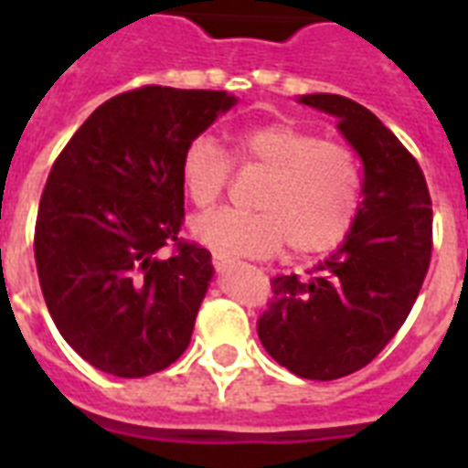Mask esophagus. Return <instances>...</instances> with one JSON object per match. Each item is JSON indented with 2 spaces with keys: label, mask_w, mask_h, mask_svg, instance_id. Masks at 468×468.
<instances>
[{
  "label": "esophagus",
  "mask_w": 468,
  "mask_h": 468,
  "mask_svg": "<svg viewBox=\"0 0 468 468\" xmlns=\"http://www.w3.org/2000/svg\"><path fill=\"white\" fill-rule=\"evenodd\" d=\"M213 267H216V271H218V274H223V271L230 270V267H233V262H230L228 257L213 255Z\"/></svg>",
  "instance_id": "1"
}]
</instances>
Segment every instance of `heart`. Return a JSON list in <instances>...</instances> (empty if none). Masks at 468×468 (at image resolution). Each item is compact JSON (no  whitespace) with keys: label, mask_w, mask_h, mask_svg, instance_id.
Masks as SVG:
<instances>
[{"label":"heart","mask_w":468,"mask_h":468,"mask_svg":"<svg viewBox=\"0 0 468 468\" xmlns=\"http://www.w3.org/2000/svg\"><path fill=\"white\" fill-rule=\"evenodd\" d=\"M240 169L267 176L255 194L260 211L206 213L191 220L194 240L213 255L271 257L289 242L293 257H320L347 240L362 208V175L355 155L293 123L242 131L233 148ZM230 157L208 135L184 148L182 184L191 204L211 208L230 184Z\"/></svg>","instance_id":"heart-1"}]
</instances>
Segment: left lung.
<instances>
[{
    "instance_id": "left-lung-1",
    "label": "left lung",
    "mask_w": 468,
    "mask_h": 468,
    "mask_svg": "<svg viewBox=\"0 0 468 468\" xmlns=\"http://www.w3.org/2000/svg\"><path fill=\"white\" fill-rule=\"evenodd\" d=\"M299 101L337 119L362 157L364 198L325 262L303 279H271L257 335L292 374L333 381L367 367L406 323L432 257V201L418 160L369 109L340 94Z\"/></svg>"
}]
</instances>
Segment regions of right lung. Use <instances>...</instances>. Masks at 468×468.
I'll return each mask as SVG.
<instances>
[{"mask_svg":"<svg viewBox=\"0 0 468 468\" xmlns=\"http://www.w3.org/2000/svg\"><path fill=\"white\" fill-rule=\"evenodd\" d=\"M238 99L148 84L109 99L55 160L33 252L46 306L91 367L123 378L189 347L211 252L179 238L184 148ZM169 244L173 255L161 257Z\"/></svg>","mask_w":468,"mask_h":468,"instance_id":"add662e5","label":"right lung"}]
</instances>
